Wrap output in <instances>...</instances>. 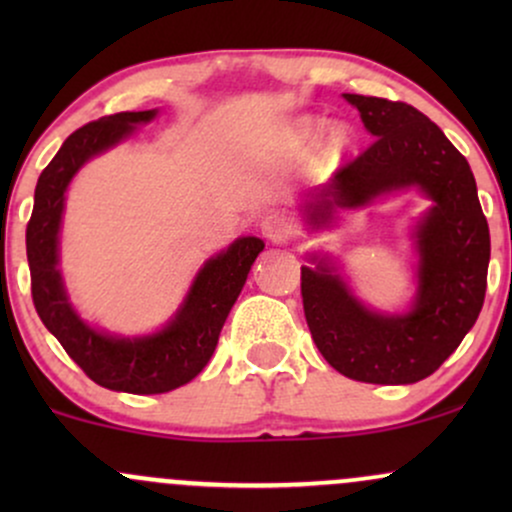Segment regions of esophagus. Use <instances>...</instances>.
<instances>
[{
  "label": "esophagus",
  "instance_id": "1",
  "mask_svg": "<svg viewBox=\"0 0 512 512\" xmlns=\"http://www.w3.org/2000/svg\"><path fill=\"white\" fill-rule=\"evenodd\" d=\"M291 233V221L284 214H269L262 221V236L272 243H281Z\"/></svg>",
  "mask_w": 512,
  "mask_h": 512
}]
</instances>
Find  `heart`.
I'll list each match as a JSON object with an SVG mask.
<instances>
[{
	"instance_id": "1",
	"label": "heart",
	"mask_w": 512,
	"mask_h": 512,
	"mask_svg": "<svg viewBox=\"0 0 512 512\" xmlns=\"http://www.w3.org/2000/svg\"><path fill=\"white\" fill-rule=\"evenodd\" d=\"M320 129H322V125L317 120H301L296 127L291 129V144L296 146V149H308V146L315 144ZM330 144L332 146H342L344 144L342 129H332Z\"/></svg>"
}]
</instances>
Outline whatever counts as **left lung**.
<instances>
[{
	"mask_svg": "<svg viewBox=\"0 0 512 512\" xmlns=\"http://www.w3.org/2000/svg\"><path fill=\"white\" fill-rule=\"evenodd\" d=\"M373 142L305 199V219L327 226L332 211L358 209L397 190L419 187L433 207L416 226L419 289L404 315L373 313L351 293L330 260L301 267L305 320L320 354L358 383L409 385L428 378L484 305L491 238L467 158L436 122L402 101L344 93Z\"/></svg>",
	"mask_w": 512,
	"mask_h": 512,
	"instance_id": "1",
	"label": "left lung"
}]
</instances>
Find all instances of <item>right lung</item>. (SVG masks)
<instances>
[{"mask_svg": "<svg viewBox=\"0 0 512 512\" xmlns=\"http://www.w3.org/2000/svg\"><path fill=\"white\" fill-rule=\"evenodd\" d=\"M156 117V110L117 113L88 122L57 151L35 185L33 214L26 228L33 305L72 361L93 383L132 395H161L190 383L207 366L219 334L245 279L264 250L260 238H238L228 250L199 269L180 310L161 332L146 337H113L86 325L64 291L60 262V223L64 192L88 158L103 154Z\"/></svg>", "mask_w": 512, "mask_h": 512, "instance_id": "right-lung-1", "label": "right lung"}]
</instances>
